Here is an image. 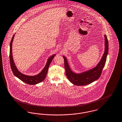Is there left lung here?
<instances>
[{
	"label": "left lung",
	"instance_id": "obj_1",
	"mask_svg": "<svg viewBox=\"0 0 122 122\" xmlns=\"http://www.w3.org/2000/svg\"><path fill=\"white\" fill-rule=\"evenodd\" d=\"M105 51L100 61L93 68L79 73L73 72L70 68L67 58L64 56L65 68L66 76L73 84L76 86H84L92 83L99 79L105 65L108 52V42L107 35H105Z\"/></svg>",
	"mask_w": 122,
	"mask_h": 122
}]
</instances>
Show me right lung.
Segmentation results:
<instances>
[{
	"mask_svg": "<svg viewBox=\"0 0 122 122\" xmlns=\"http://www.w3.org/2000/svg\"><path fill=\"white\" fill-rule=\"evenodd\" d=\"M14 36L15 35H14L12 38L10 45V60L11 69L15 76L18 78L20 79L24 82L29 85H35L42 81L46 78L49 65H50L51 63L52 60L53 58L56 55V54L51 55L50 57L48 58L45 67L43 68L42 71L39 74L35 76H28L26 75H24L18 71L15 64L13 58L12 46Z\"/></svg>",
	"mask_w": 122,
	"mask_h": 122,
	"instance_id": "add662e5",
	"label": "right lung"
}]
</instances>
